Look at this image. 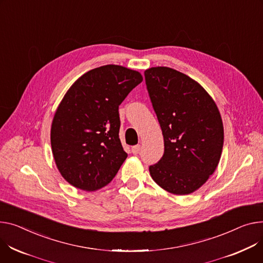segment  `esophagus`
Segmentation results:
<instances>
[{
	"label": "esophagus",
	"instance_id": "esophagus-1",
	"mask_svg": "<svg viewBox=\"0 0 263 263\" xmlns=\"http://www.w3.org/2000/svg\"><path fill=\"white\" fill-rule=\"evenodd\" d=\"M139 151H141V145H136L132 147V153L133 154H138Z\"/></svg>",
	"mask_w": 263,
	"mask_h": 263
}]
</instances>
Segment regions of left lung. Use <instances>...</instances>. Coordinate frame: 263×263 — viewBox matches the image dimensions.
<instances>
[{
	"label": "left lung",
	"mask_w": 263,
	"mask_h": 263,
	"mask_svg": "<svg viewBox=\"0 0 263 263\" xmlns=\"http://www.w3.org/2000/svg\"><path fill=\"white\" fill-rule=\"evenodd\" d=\"M145 81L165 147L162 159L149 167L151 177L170 194H191L220 161L224 131L219 110L197 81L173 68L151 67Z\"/></svg>",
	"instance_id": "obj_1"
}]
</instances>
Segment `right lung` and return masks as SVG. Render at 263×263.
Here are the masks:
<instances>
[{
    "instance_id": "add662e5",
    "label": "right lung",
    "mask_w": 263,
    "mask_h": 263,
    "mask_svg": "<svg viewBox=\"0 0 263 263\" xmlns=\"http://www.w3.org/2000/svg\"><path fill=\"white\" fill-rule=\"evenodd\" d=\"M142 75L120 65H103L82 75L67 91L52 119L50 144L61 176L86 191L116 176L128 154L119 139L118 108Z\"/></svg>"
}]
</instances>
